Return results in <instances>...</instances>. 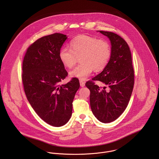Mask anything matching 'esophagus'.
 <instances>
[{"label":"esophagus","instance_id":"1","mask_svg":"<svg viewBox=\"0 0 159 159\" xmlns=\"http://www.w3.org/2000/svg\"><path fill=\"white\" fill-rule=\"evenodd\" d=\"M80 83L81 87H84V86H85V83H84L83 81L80 80Z\"/></svg>","mask_w":159,"mask_h":159}]
</instances>
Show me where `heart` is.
<instances>
[{
	"label": "heart",
	"mask_w": 159,
	"mask_h": 159,
	"mask_svg": "<svg viewBox=\"0 0 159 159\" xmlns=\"http://www.w3.org/2000/svg\"><path fill=\"white\" fill-rule=\"evenodd\" d=\"M70 49H61L59 57L63 66L73 67L80 59V64L69 73L72 78L86 80L92 73L100 71L106 67L111 57V47L105 40L83 35L73 39L70 43Z\"/></svg>",
	"instance_id": "b5f03b06"
}]
</instances>
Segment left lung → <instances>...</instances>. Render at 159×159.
Returning a JSON list of instances; mask_svg holds the SVG:
<instances>
[{"label": "left lung", "instance_id": "obj_1", "mask_svg": "<svg viewBox=\"0 0 159 159\" xmlns=\"http://www.w3.org/2000/svg\"><path fill=\"white\" fill-rule=\"evenodd\" d=\"M107 36L111 43V57L106 67L92 80H99L103 89L92 81L86 83L90 90L92 113L103 123L117 119L126 109L134 85V70L132 55L127 42L113 32L98 30Z\"/></svg>", "mask_w": 159, "mask_h": 159}]
</instances>
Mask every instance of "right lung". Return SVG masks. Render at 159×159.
Masks as SVG:
<instances>
[{"instance_id":"right-lung-1","label":"right lung","mask_w":159,"mask_h":159,"mask_svg":"<svg viewBox=\"0 0 159 159\" xmlns=\"http://www.w3.org/2000/svg\"><path fill=\"white\" fill-rule=\"evenodd\" d=\"M67 39V35L59 33L43 37L28 48L23 60L22 80L27 98L39 116L54 127L67 123L80 86L76 78L61 84L68 73L59 53Z\"/></svg>"}]
</instances>
